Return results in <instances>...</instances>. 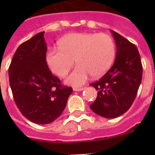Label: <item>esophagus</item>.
Returning a JSON list of instances; mask_svg holds the SVG:
<instances>
[{
  "label": "esophagus",
  "mask_w": 155,
  "mask_h": 155,
  "mask_svg": "<svg viewBox=\"0 0 155 155\" xmlns=\"http://www.w3.org/2000/svg\"><path fill=\"white\" fill-rule=\"evenodd\" d=\"M84 89H85V87H73V91H81Z\"/></svg>",
  "instance_id": "1"
}]
</instances>
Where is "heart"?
<instances>
[{"mask_svg": "<svg viewBox=\"0 0 155 155\" xmlns=\"http://www.w3.org/2000/svg\"><path fill=\"white\" fill-rule=\"evenodd\" d=\"M58 48H50L46 61L52 73L64 77L74 64L78 66L67 78L66 82L79 86L91 75L100 77L113 63L115 46L110 36L94 33H72L58 41Z\"/></svg>", "mask_w": 155, "mask_h": 155, "instance_id": "heart-1", "label": "heart"}]
</instances>
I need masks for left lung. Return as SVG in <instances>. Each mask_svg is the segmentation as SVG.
Segmentation results:
<instances>
[{
  "label": "left lung",
  "instance_id": "left-lung-1",
  "mask_svg": "<svg viewBox=\"0 0 155 155\" xmlns=\"http://www.w3.org/2000/svg\"><path fill=\"white\" fill-rule=\"evenodd\" d=\"M111 32L117 47L115 62L100 80L90 84L98 91L90 108L107 118H117L130 109L143 76V65L137 46L115 31L111 30Z\"/></svg>",
  "mask_w": 155,
  "mask_h": 155
}]
</instances>
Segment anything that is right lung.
Wrapping results in <instances>:
<instances>
[{
	"mask_svg": "<svg viewBox=\"0 0 155 155\" xmlns=\"http://www.w3.org/2000/svg\"><path fill=\"white\" fill-rule=\"evenodd\" d=\"M44 33L21 43L9 68L10 85L17 107L27 119L39 124H49L58 118L73 92L71 87L62 85L48 69Z\"/></svg>",
	"mask_w": 155,
	"mask_h": 155,
	"instance_id": "add662e5",
	"label": "right lung"
}]
</instances>
